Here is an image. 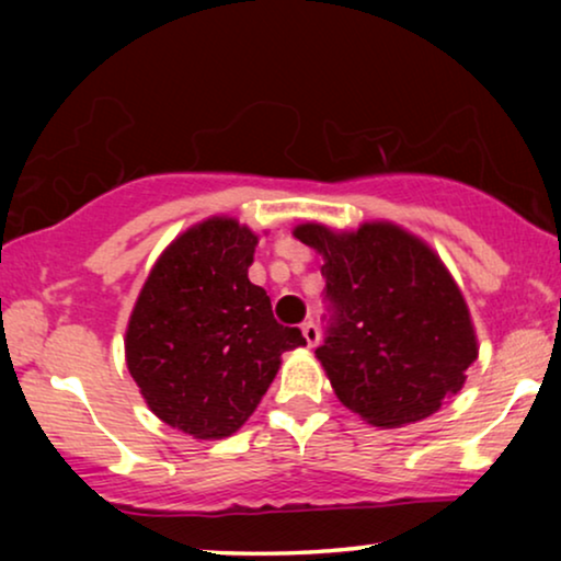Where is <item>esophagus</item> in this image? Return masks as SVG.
<instances>
[{
    "label": "esophagus",
    "instance_id": "obj_1",
    "mask_svg": "<svg viewBox=\"0 0 561 561\" xmlns=\"http://www.w3.org/2000/svg\"><path fill=\"white\" fill-rule=\"evenodd\" d=\"M301 334H304V340H306V344H309V347H317L319 340H321L319 327L313 324V321H306V324L301 327Z\"/></svg>",
    "mask_w": 561,
    "mask_h": 561
}]
</instances>
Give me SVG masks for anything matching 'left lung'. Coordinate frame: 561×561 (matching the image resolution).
<instances>
[{"mask_svg":"<svg viewBox=\"0 0 561 561\" xmlns=\"http://www.w3.org/2000/svg\"><path fill=\"white\" fill-rule=\"evenodd\" d=\"M294 237L324 257L329 319L317 357L350 411L396 428L462 390L478 340L455 278L426 242L390 221L357 232L309 221Z\"/></svg>","mask_w":561,"mask_h":561,"instance_id":"1","label":"left lung"}]
</instances>
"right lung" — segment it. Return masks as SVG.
<instances>
[{
    "instance_id": "add662e5",
    "label": "right lung",
    "mask_w": 561,
    "mask_h": 561,
    "mask_svg": "<svg viewBox=\"0 0 561 561\" xmlns=\"http://www.w3.org/2000/svg\"><path fill=\"white\" fill-rule=\"evenodd\" d=\"M257 234L211 217L168 244L137 296L127 367L160 421L196 439H225L257 409L280 355L306 344L275 321L248 278Z\"/></svg>"
}]
</instances>
